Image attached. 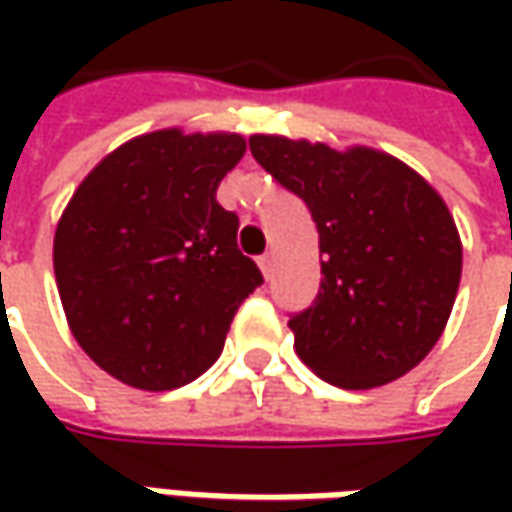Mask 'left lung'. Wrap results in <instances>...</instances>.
Wrapping results in <instances>:
<instances>
[{
	"mask_svg": "<svg viewBox=\"0 0 512 512\" xmlns=\"http://www.w3.org/2000/svg\"><path fill=\"white\" fill-rule=\"evenodd\" d=\"M245 150L236 133L153 130L108 153L65 207L53 236L65 319L122 384L162 393L199 379L262 285L239 216L216 202Z\"/></svg>",
	"mask_w": 512,
	"mask_h": 512,
	"instance_id": "left-lung-1",
	"label": "left lung"
}]
</instances>
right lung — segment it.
I'll list each match as a JSON object with an SVG mask.
<instances>
[{
	"instance_id": "obj_1",
	"label": "right lung",
	"mask_w": 512,
	"mask_h": 512,
	"mask_svg": "<svg viewBox=\"0 0 512 512\" xmlns=\"http://www.w3.org/2000/svg\"><path fill=\"white\" fill-rule=\"evenodd\" d=\"M282 145L253 156L305 202L319 242L316 299L287 322L293 347L319 379L344 390L396 382L433 350L456 302L462 242L453 216L384 156L387 173L356 182L322 145Z\"/></svg>"
}]
</instances>
